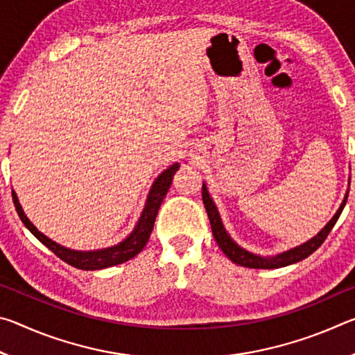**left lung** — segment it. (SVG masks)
Masks as SVG:
<instances>
[{"label": "left lung", "mask_w": 355, "mask_h": 355, "mask_svg": "<svg viewBox=\"0 0 355 355\" xmlns=\"http://www.w3.org/2000/svg\"><path fill=\"white\" fill-rule=\"evenodd\" d=\"M349 183H351V177H349ZM347 192H349V189L346 191L345 199H343V202H341L340 208L336 209V213L332 216V219H330L327 224L324 225L313 238H310L309 241H305L302 244L296 245V248H291V249H288L285 252H280V254H277V255L264 257V255H258V254H254V252H250L248 249L241 248V245H239L235 241V239H233L230 235H228V232L225 230L224 224H222V219H220V216H219L218 207H216V203L213 202L211 196H209L205 182L202 183L203 205H205V209H207L209 224H211V230H213V235H214L216 243H218L220 250L224 252V254L228 258H230L233 263L239 264V266L254 268V269L284 268V266H288V264H294V263H297V261H302L304 258H307L309 255L313 254V252L324 243V239L327 238L330 230H332L334 225H335V222L338 220L340 214H341V211H343V208L346 205Z\"/></svg>", "instance_id": "1"}]
</instances>
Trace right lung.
Listing matches in <instances>:
<instances>
[{
    "instance_id": "add662e5",
    "label": "right lung",
    "mask_w": 355,
    "mask_h": 355,
    "mask_svg": "<svg viewBox=\"0 0 355 355\" xmlns=\"http://www.w3.org/2000/svg\"><path fill=\"white\" fill-rule=\"evenodd\" d=\"M178 167H180V163H173L156 177L152 188H150L146 205H144V209L141 213V218L137 220L133 232H131L123 241L110 245V248H105V249L75 250V249L64 248V245L53 241V239H50L46 235H44V233L39 232L37 227L28 219V216L25 214V211H23V208L20 205L19 197H17L15 191H12V199H14L15 209L17 213H19L23 224H25L28 230L31 232L42 244L46 245L53 254L58 255L62 261L70 264V266L83 269V271H98V269L111 268V266H116V264H122L125 261H128L146 248L148 238L152 235L155 219L161 207V202H163L167 191H169L172 184V178L178 171Z\"/></svg>"
}]
</instances>
